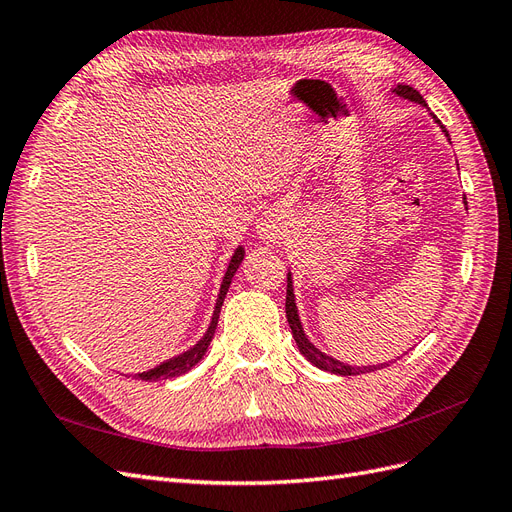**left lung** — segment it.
I'll list each match as a JSON object with an SVG mask.
<instances>
[{
	"label": "left lung",
	"mask_w": 512,
	"mask_h": 512,
	"mask_svg": "<svg viewBox=\"0 0 512 512\" xmlns=\"http://www.w3.org/2000/svg\"><path fill=\"white\" fill-rule=\"evenodd\" d=\"M395 94H399L401 98H408L412 102H418V104H425L423 96L418 94V91L410 85H397ZM427 106V104H425ZM440 121V119H436ZM446 132V130H444ZM448 136V134H446ZM286 318H288V324L292 329V337L294 342H297L299 350L307 356L309 361H312L316 367L324 369V371H331V374H339V376H356V374H365V371H374L378 369L376 365L374 367H352V365H346V363H339L335 359H331V356L322 354L318 348H314L312 344H309V339L305 337L303 333V327L299 322V314H297V305H294V292H292V282H290V275H288V286H286Z\"/></svg>",
	"instance_id": "8db88e82"
}]
</instances>
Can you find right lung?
Segmentation results:
<instances>
[{
	"mask_svg": "<svg viewBox=\"0 0 512 512\" xmlns=\"http://www.w3.org/2000/svg\"><path fill=\"white\" fill-rule=\"evenodd\" d=\"M243 254H245L243 247H237V252L232 254V258H230V265H228V271H226V275H224V282H222V288H220V297H218V303H215V312H213V318H211V324H209V331L205 333V337L200 339V342H198L192 350L183 352V354L175 356V359H170V361H166V363H162V365H158V367H153V369H149V371H143V374H138V376H136L138 380H149V382H153V380L177 378V376L185 374V371H190L200 359H203L207 348H209V344H211V339H213L215 327H218L220 309H222L224 297H226V292H228V286H230V282H232V275L237 273V269H239V265H241V260H243Z\"/></svg>",
	"mask_w": 512,
	"mask_h": 512,
	"instance_id": "obj_1",
	"label": "right lung"
}]
</instances>
